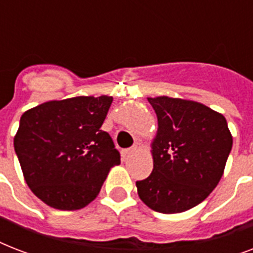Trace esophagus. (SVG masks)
<instances>
[{
	"mask_svg": "<svg viewBox=\"0 0 253 253\" xmlns=\"http://www.w3.org/2000/svg\"><path fill=\"white\" fill-rule=\"evenodd\" d=\"M136 151V147H131V148H127V150L122 151V156L123 158H128L130 155H132Z\"/></svg>",
	"mask_w": 253,
	"mask_h": 253,
	"instance_id": "1",
	"label": "esophagus"
}]
</instances>
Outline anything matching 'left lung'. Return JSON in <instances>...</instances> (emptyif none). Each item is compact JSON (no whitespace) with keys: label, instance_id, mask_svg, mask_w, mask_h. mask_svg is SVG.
I'll use <instances>...</instances> for the list:
<instances>
[{"label":"left lung","instance_id":"8db88e82","mask_svg":"<svg viewBox=\"0 0 253 253\" xmlns=\"http://www.w3.org/2000/svg\"><path fill=\"white\" fill-rule=\"evenodd\" d=\"M158 115L154 169L136 181L140 200L163 214L186 211L206 200L223 174L232 148L227 121L202 103L172 97L148 98Z\"/></svg>","mask_w":253,"mask_h":253}]
</instances>
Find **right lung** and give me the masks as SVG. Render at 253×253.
Masks as SVG:
<instances>
[{
	"label": "right lung",
	"instance_id": "add662e5",
	"mask_svg": "<svg viewBox=\"0 0 253 253\" xmlns=\"http://www.w3.org/2000/svg\"><path fill=\"white\" fill-rule=\"evenodd\" d=\"M111 102L109 95H81L22 114L14 150L26 184L51 208H85L98 196L109 170L121 164L113 139L101 130Z\"/></svg>",
	"mask_w": 253,
	"mask_h": 253
}]
</instances>
